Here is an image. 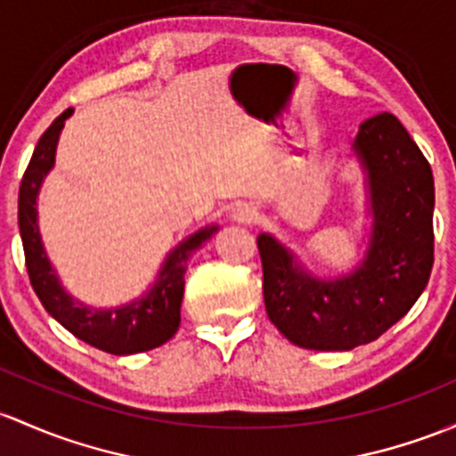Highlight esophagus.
Returning <instances> with one entry per match:
<instances>
[{
    "label": "esophagus",
    "mask_w": 456,
    "mask_h": 456,
    "mask_svg": "<svg viewBox=\"0 0 456 456\" xmlns=\"http://www.w3.org/2000/svg\"><path fill=\"white\" fill-rule=\"evenodd\" d=\"M232 220L238 224H251L257 220V208L251 203H240L232 209Z\"/></svg>",
    "instance_id": "1"
}]
</instances>
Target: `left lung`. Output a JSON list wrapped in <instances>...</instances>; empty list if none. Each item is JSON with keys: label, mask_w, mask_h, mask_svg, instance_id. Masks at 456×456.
Instances as JSON below:
<instances>
[{"label": "left lung", "mask_w": 456, "mask_h": 456, "mask_svg": "<svg viewBox=\"0 0 456 456\" xmlns=\"http://www.w3.org/2000/svg\"><path fill=\"white\" fill-rule=\"evenodd\" d=\"M367 191V248L343 275H316L271 233L257 236L268 319L290 343L349 352L395 325L433 271L435 181L391 113L365 119L352 142Z\"/></svg>", "instance_id": "obj_1"}]
</instances>
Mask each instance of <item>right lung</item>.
Here are the masks:
<instances>
[{"mask_svg":"<svg viewBox=\"0 0 456 456\" xmlns=\"http://www.w3.org/2000/svg\"><path fill=\"white\" fill-rule=\"evenodd\" d=\"M74 109H67L52 122V126L38 140L30 164L19 188V232H21L23 253H26L28 275L47 310L76 338L89 343L115 356H128L155 349L175 337L181 323V301H183L185 271L191 253L199 251L218 232V224H205L190 233L175 248L167 251L157 271L155 281L137 299L128 304L95 308L76 299L61 281L59 273L47 257L38 229V191L56 161L61 131Z\"/></svg>","mask_w":456,"mask_h":456,"instance_id":"right-lung-1","label":"right lung"}]
</instances>
